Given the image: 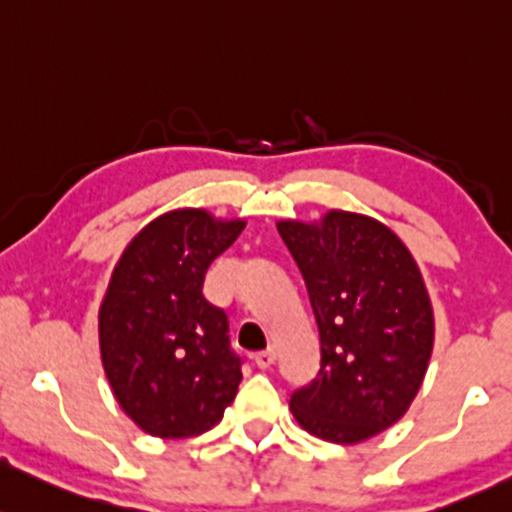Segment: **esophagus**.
Instances as JSON below:
<instances>
[{
	"instance_id": "34e87169",
	"label": "esophagus",
	"mask_w": 512,
	"mask_h": 512,
	"mask_svg": "<svg viewBox=\"0 0 512 512\" xmlns=\"http://www.w3.org/2000/svg\"><path fill=\"white\" fill-rule=\"evenodd\" d=\"M272 363H274V351H272V348H267V351H262V353L255 355V365H257V368L267 370Z\"/></svg>"
}]
</instances>
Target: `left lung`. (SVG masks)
I'll return each instance as SVG.
<instances>
[{
  "label": "left lung",
  "instance_id": "obj_1",
  "mask_svg": "<svg viewBox=\"0 0 512 512\" xmlns=\"http://www.w3.org/2000/svg\"><path fill=\"white\" fill-rule=\"evenodd\" d=\"M321 338V365L292 392L316 437L355 444L412 405L434 343V316L410 250L378 220L331 211L321 225L282 220Z\"/></svg>",
  "mask_w": 512,
  "mask_h": 512
}]
</instances>
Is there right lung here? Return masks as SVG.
Wrapping results in <instances>:
<instances>
[{
	"mask_svg": "<svg viewBox=\"0 0 512 512\" xmlns=\"http://www.w3.org/2000/svg\"><path fill=\"white\" fill-rule=\"evenodd\" d=\"M245 228L206 211L149 223L112 272L100 306V353L117 402L144 432L196 437L220 422L242 380L228 316L203 279Z\"/></svg>",
	"mask_w": 512,
	"mask_h": 512,
	"instance_id": "obj_1",
	"label": "right lung"
}]
</instances>
